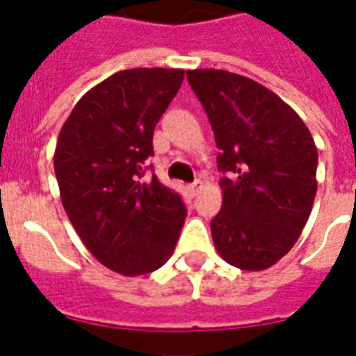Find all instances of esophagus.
Masks as SVG:
<instances>
[{
    "instance_id": "esophagus-1",
    "label": "esophagus",
    "mask_w": 356,
    "mask_h": 356,
    "mask_svg": "<svg viewBox=\"0 0 356 356\" xmlns=\"http://www.w3.org/2000/svg\"><path fill=\"white\" fill-rule=\"evenodd\" d=\"M202 186H204V183H202V181H194L193 185L186 186V191L191 193V196H196V194L202 191Z\"/></svg>"
}]
</instances>
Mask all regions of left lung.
<instances>
[{
	"mask_svg": "<svg viewBox=\"0 0 356 356\" xmlns=\"http://www.w3.org/2000/svg\"><path fill=\"white\" fill-rule=\"evenodd\" d=\"M216 133L221 211L211 236L225 261L265 270L298 242L316 194L318 152L305 122L288 102L240 74L186 72Z\"/></svg>",
	"mask_w": 356,
	"mask_h": 356,
	"instance_id": "obj_1",
	"label": "left lung"
}]
</instances>
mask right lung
Here are the masks:
<instances>
[{"label":"right lung","instance_id":"add662e5","mask_svg":"<svg viewBox=\"0 0 356 356\" xmlns=\"http://www.w3.org/2000/svg\"><path fill=\"white\" fill-rule=\"evenodd\" d=\"M185 78L181 68L112 74L76 102L60 127L55 175L66 216L104 267L152 273L175 250L186 209L156 175L143 179L152 133Z\"/></svg>","mask_w":356,"mask_h":356}]
</instances>
